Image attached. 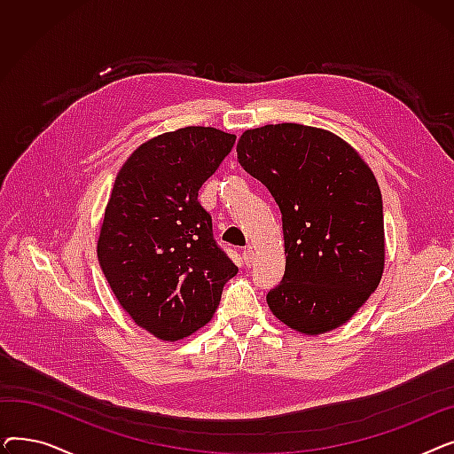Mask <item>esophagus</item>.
Here are the masks:
<instances>
[{
  "label": "esophagus",
  "instance_id": "esophagus-1",
  "mask_svg": "<svg viewBox=\"0 0 454 454\" xmlns=\"http://www.w3.org/2000/svg\"><path fill=\"white\" fill-rule=\"evenodd\" d=\"M243 259H245V265L247 267H252V263H254V250H252V247H247L245 248V252H243Z\"/></svg>",
  "mask_w": 454,
  "mask_h": 454
}]
</instances>
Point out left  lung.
<instances>
[{"label":"left lung","instance_id":"8db88e82","mask_svg":"<svg viewBox=\"0 0 454 454\" xmlns=\"http://www.w3.org/2000/svg\"><path fill=\"white\" fill-rule=\"evenodd\" d=\"M237 160L281 211L285 276L267 294L272 315L303 335L344 325L385 270L383 199L368 163L340 136L298 123L245 130Z\"/></svg>","mask_w":454,"mask_h":454}]
</instances>
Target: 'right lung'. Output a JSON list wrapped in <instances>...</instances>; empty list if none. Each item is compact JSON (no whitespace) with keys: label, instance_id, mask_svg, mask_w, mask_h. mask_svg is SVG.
I'll return each instance as SVG.
<instances>
[{"label":"right lung","instance_id":"obj_1","mask_svg":"<svg viewBox=\"0 0 454 454\" xmlns=\"http://www.w3.org/2000/svg\"><path fill=\"white\" fill-rule=\"evenodd\" d=\"M233 143L213 127L165 132L141 143L115 176L98 257L119 305L160 340L206 325L237 274L197 200Z\"/></svg>","mask_w":454,"mask_h":454}]
</instances>
